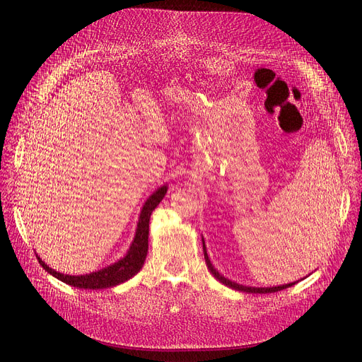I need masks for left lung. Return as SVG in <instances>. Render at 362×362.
I'll return each mask as SVG.
<instances>
[{"instance_id":"8db88e82","label":"left lung","mask_w":362,"mask_h":362,"mask_svg":"<svg viewBox=\"0 0 362 362\" xmlns=\"http://www.w3.org/2000/svg\"><path fill=\"white\" fill-rule=\"evenodd\" d=\"M204 257H205V262H206V267L208 270H210V273L223 284H226V286H229L235 291H240V292H248V293H273V292H279V291H283L286 288H291L293 286L295 283H289V284H283V286H276V288H248V286H242V284H238L235 281H230L229 279L223 277L216 269L214 265L211 264V261L208 259V255H206V250H205V245H204Z\"/></svg>"}]
</instances>
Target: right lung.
<instances>
[{
	"label": "right lung",
	"mask_w": 362,
	"mask_h": 362,
	"mask_svg": "<svg viewBox=\"0 0 362 362\" xmlns=\"http://www.w3.org/2000/svg\"><path fill=\"white\" fill-rule=\"evenodd\" d=\"M165 192H167V186H161L145 202L142 211H141L138 229H136V236L130 245L129 252L120 261L114 262V264L108 265V267H105L100 272L90 273V274L67 276V274H62L59 272L49 269L48 265L40 257H37V259H40V264L42 265V269H45V272H48L49 274H52L54 277H57L59 280L70 284V286L81 288V289H92V291L93 289L95 291H97V289H107V288L117 286V284L129 280L130 277L135 276L142 269L144 261H145L146 254H148L149 218H151L152 211L156 210L157 205L164 198Z\"/></svg>",
	"instance_id": "right-lung-1"
}]
</instances>
